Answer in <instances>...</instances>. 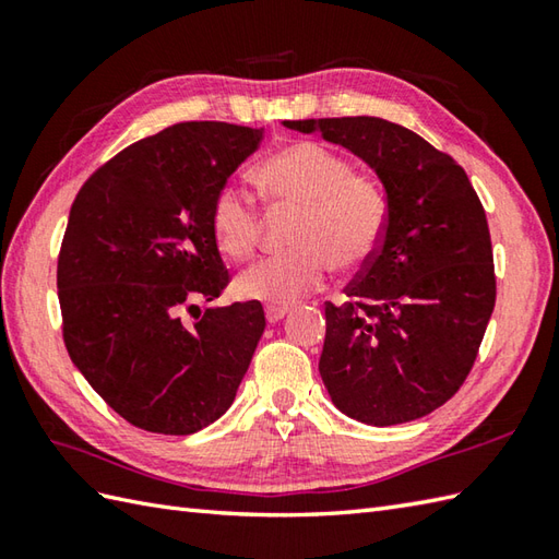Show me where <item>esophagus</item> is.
Wrapping results in <instances>:
<instances>
[{
    "label": "esophagus",
    "mask_w": 559,
    "mask_h": 559,
    "mask_svg": "<svg viewBox=\"0 0 559 559\" xmlns=\"http://www.w3.org/2000/svg\"><path fill=\"white\" fill-rule=\"evenodd\" d=\"M290 312V307H276V305H269L266 307V319H269V324H276V322H281L283 317H286Z\"/></svg>",
    "instance_id": "esophagus-1"
}]
</instances>
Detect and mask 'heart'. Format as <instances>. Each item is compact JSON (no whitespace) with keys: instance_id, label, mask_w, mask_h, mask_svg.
I'll return each mask as SVG.
<instances>
[{"instance_id":"b5f03b06","label":"heart","mask_w":559,"mask_h":559,"mask_svg":"<svg viewBox=\"0 0 559 559\" xmlns=\"http://www.w3.org/2000/svg\"><path fill=\"white\" fill-rule=\"evenodd\" d=\"M254 180L269 204L300 213L290 230L295 249L259 259L237 276L242 298L288 307L322 288L331 266L358 271L382 245L389 221L384 187L372 175L355 173L343 153L298 141L261 163ZM211 230L225 257L247 259L259 237L257 201L225 185L213 199Z\"/></svg>"}]
</instances>
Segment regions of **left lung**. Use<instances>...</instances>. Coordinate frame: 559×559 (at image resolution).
<instances>
[{
  "instance_id": "left-lung-1",
  "label": "left lung",
  "mask_w": 559,
  "mask_h": 559,
  "mask_svg": "<svg viewBox=\"0 0 559 559\" xmlns=\"http://www.w3.org/2000/svg\"><path fill=\"white\" fill-rule=\"evenodd\" d=\"M353 151L389 201L382 245L326 302L319 358L331 401L350 418L386 427L418 420L466 382L495 310L488 218L461 165L382 117L288 120Z\"/></svg>"
}]
</instances>
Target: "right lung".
<instances>
[{
    "mask_svg": "<svg viewBox=\"0 0 559 559\" xmlns=\"http://www.w3.org/2000/svg\"><path fill=\"white\" fill-rule=\"evenodd\" d=\"M264 129L180 122L93 173L71 204L57 259L69 358L127 423L192 435L235 401L266 319L261 302L209 307L228 286L213 199Z\"/></svg>",
    "mask_w": 559,
    "mask_h": 559,
    "instance_id": "add662e5",
    "label": "right lung"
}]
</instances>
